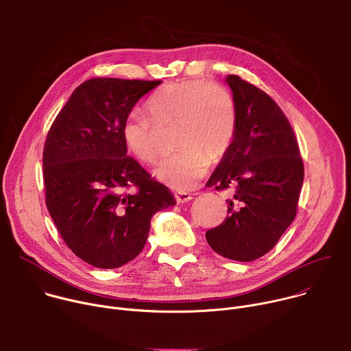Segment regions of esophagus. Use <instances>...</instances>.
Segmentation results:
<instances>
[{
	"instance_id": "obj_1",
	"label": "esophagus",
	"mask_w": 351,
	"mask_h": 351,
	"mask_svg": "<svg viewBox=\"0 0 351 351\" xmlns=\"http://www.w3.org/2000/svg\"><path fill=\"white\" fill-rule=\"evenodd\" d=\"M173 195H175V198H176V202L178 203H187V202H190L191 199V194L190 193H186V191H175L173 193Z\"/></svg>"
}]
</instances>
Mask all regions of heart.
<instances>
[{
  "label": "heart",
  "mask_w": 351,
  "mask_h": 351,
  "mask_svg": "<svg viewBox=\"0 0 351 351\" xmlns=\"http://www.w3.org/2000/svg\"><path fill=\"white\" fill-rule=\"evenodd\" d=\"M144 114H129L121 128L128 152L140 162L153 164L160 156L158 126L178 122L180 152L164 158L156 176L176 190L193 189L211 161H219L230 148L237 130V110L230 93L202 79L172 82L148 99Z\"/></svg>",
  "instance_id": "heart-1"
}]
</instances>
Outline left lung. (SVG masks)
<instances>
[{
    "label": "left lung",
    "mask_w": 351,
    "mask_h": 351,
    "mask_svg": "<svg viewBox=\"0 0 351 351\" xmlns=\"http://www.w3.org/2000/svg\"><path fill=\"white\" fill-rule=\"evenodd\" d=\"M237 110L234 140L207 186L233 189L228 217L207 230L219 256L254 261L278 243L297 213L304 165L293 128L283 111L261 88L229 75Z\"/></svg>",
    "instance_id": "left-lung-1"
}]
</instances>
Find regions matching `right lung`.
Segmentation results:
<instances>
[{
  "mask_svg": "<svg viewBox=\"0 0 351 351\" xmlns=\"http://www.w3.org/2000/svg\"><path fill=\"white\" fill-rule=\"evenodd\" d=\"M161 80L94 77L71 95L43 152L45 204L66 245L84 263L119 268L147 241L152 217L176 204L128 156L121 128L138 99ZM134 186V193H128Z\"/></svg>",
  "mask_w": 351,
  "mask_h": 351,
  "instance_id": "right-lung-1",
  "label": "right lung"
}]
</instances>
